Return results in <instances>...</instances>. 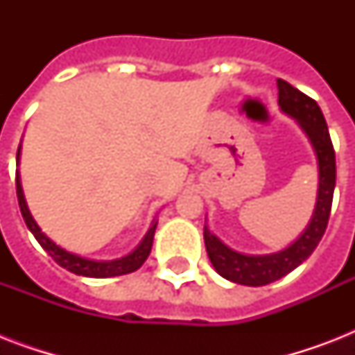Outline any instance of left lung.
I'll list each match as a JSON object with an SVG mask.
<instances>
[{
    "instance_id": "obj_1",
    "label": "left lung",
    "mask_w": 355,
    "mask_h": 355,
    "mask_svg": "<svg viewBox=\"0 0 355 355\" xmlns=\"http://www.w3.org/2000/svg\"><path fill=\"white\" fill-rule=\"evenodd\" d=\"M278 105L282 112L298 123V127L308 136L309 144L315 150L319 164L317 202H315L313 216L309 219L308 227L304 228V232L289 247L272 254L237 252L225 245L216 234H211L205 225L206 252L214 269L223 278L241 286H267L270 282L280 280L282 276L289 275L293 269H297L317 248L330 219L331 200L336 189V150L331 145L324 116L311 97L282 79H278Z\"/></svg>"
}]
</instances>
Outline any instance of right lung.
<instances>
[{"label": "right lung", "mask_w": 355, "mask_h": 355, "mask_svg": "<svg viewBox=\"0 0 355 355\" xmlns=\"http://www.w3.org/2000/svg\"><path fill=\"white\" fill-rule=\"evenodd\" d=\"M19 150H21V145L18 147V155H16V166H19ZM16 195H18L19 211H21L25 225H27V228L31 230V234L36 237V241L40 243L42 248H44L60 267L68 269L69 272H73V275L88 276V278H110V276L128 275V272L138 270L139 267L144 265L145 259H147V256L150 254V247H153V239H155V230L158 221L150 223L149 230H147V234L144 236V239H141L138 247L134 248L130 254H127V256H123V258L118 259H108V261H103V259H88L79 256V254L69 252L66 248L58 247L57 243L53 241V239H49L46 234L42 232V228L36 225V221L33 219V216H31L29 208H27V202H25L24 189H21V182H19V171H16Z\"/></svg>", "instance_id": "add662e5"}]
</instances>
